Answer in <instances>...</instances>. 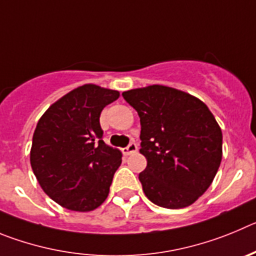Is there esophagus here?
I'll list each match as a JSON object with an SVG mask.
<instances>
[{
	"mask_svg": "<svg viewBox=\"0 0 256 256\" xmlns=\"http://www.w3.org/2000/svg\"><path fill=\"white\" fill-rule=\"evenodd\" d=\"M122 152H124V154H125V156H131V154L136 153V152H138V145L135 144V142H130V144H128Z\"/></svg>",
	"mask_w": 256,
	"mask_h": 256,
	"instance_id": "34e87169",
	"label": "esophagus"
}]
</instances>
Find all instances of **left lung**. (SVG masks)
<instances>
[{"label":"left lung","instance_id":"obj_1","mask_svg":"<svg viewBox=\"0 0 256 256\" xmlns=\"http://www.w3.org/2000/svg\"><path fill=\"white\" fill-rule=\"evenodd\" d=\"M122 96L140 117L145 196L168 209L191 206L208 190L222 160V130L213 114L199 98L166 85Z\"/></svg>","mask_w":256,"mask_h":256}]
</instances>
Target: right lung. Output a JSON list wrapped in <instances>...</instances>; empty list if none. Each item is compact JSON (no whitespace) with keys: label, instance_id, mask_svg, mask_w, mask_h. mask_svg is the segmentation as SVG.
Here are the masks:
<instances>
[{"label":"right lung","instance_id":"add662e5","mask_svg":"<svg viewBox=\"0 0 256 256\" xmlns=\"http://www.w3.org/2000/svg\"><path fill=\"white\" fill-rule=\"evenodd\" d=\"M117 90L85 84L68 92L36 124L30 164L50 199L75 212H90L107 199L122 153L102 140L100 116Z\"/></svg>","mask_w":256,"mask_h":256}]
</instances>
